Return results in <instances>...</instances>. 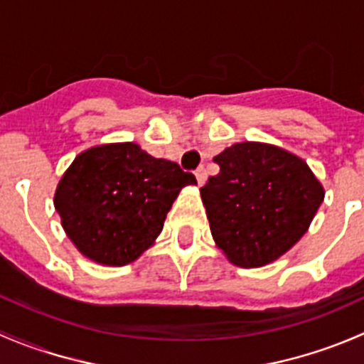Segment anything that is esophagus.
<instances>
[{"label": "esophagus", "instance_id": "obj_1", "mask_svg": "<svg viewBox=\"0 0 364 364\" xmlns=\"http://www.w3.org/2000/svg\"><path fill=\"white\" fill-rule=\"evenodd\" d=\"M196 178H197V183H199V185L203 186L204 183H205V179H208V172H205L204 167L197 168V171H196Z\"/></svg>", "mask_w": 364, "mask_h": 364}]
</instances>
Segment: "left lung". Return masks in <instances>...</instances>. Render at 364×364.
I'll list each match as a JSON object with an SVG mask.
<instances>
[{
  "instance_id": "1",
  "label": "left lung",
  "mask_w": 364,
  "mask_h": 364,
  "mask_svg": "<svg viewBox=\"0 0 364 364\" xmlns=\"http://www.w3.org/2000/svg\"><path fill=\"white\" fill-rule=\"evenodd\" d=\"M200 188L216 247L240 267L273 262L310 227L324 188L306 161L262 142H237Z\"/></svg>"
}]
</instances>
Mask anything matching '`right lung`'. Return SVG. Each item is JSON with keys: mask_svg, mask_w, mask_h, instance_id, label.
<instances>
[{"mask_svg": "<svg viewBox=\"0 0 364 364\" xmlns=\"http://www.w3.org/2000/svg\"><path fill=\"white\" fill-rule=\"evenodd\" d=\"M196 183L176 161L155 159L135 142L95 146L60 179L54 208L82 255L124 266L155 243L183 186Z\"/></svg>", "mask_w": 364, "mask_h": 364, "instance_id": "obj_1", "label": "right lung"}]
</instances>
